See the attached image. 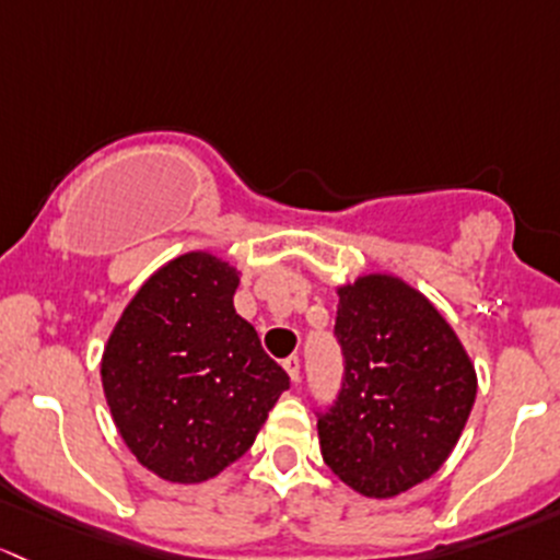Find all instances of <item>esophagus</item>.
<instances>
[{"instance_id": "1", "label": "esophagus", "mask_w": 560, "mask_h": 560, "mask_svg": "<svg viewBox=\"0 0 560 560\" xmlns=\"http://www.w3.org/2000/svg\"><path fill=\"white\" fill-rule=\"evenodd\" d=\"M282 366H285V372H288V377H291V383L296 385L299 377H302V364H299L296 355H291V359L282 361Z\"/></svg>"}]
</instances>
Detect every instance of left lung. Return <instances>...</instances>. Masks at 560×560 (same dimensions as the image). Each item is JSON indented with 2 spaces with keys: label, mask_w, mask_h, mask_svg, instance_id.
Returning <instances> with one entry per match:
<instances>
[{
  "label": "left lung",
  "mask_w": 560,
  "mask_h": 560,
  "mask_svg": "<svg viewBox=\"0 0 560 560\" xmlns=\"http://www.w3.org/2000/svg\"><path fill=\"white\" fill-rule=\"evenodd\" d=\"M339 401L318 420L323 460L355 493L394 499L436 475L469 420L477 372L425 293L390 272L337 285Z\"/></svg>",
  "instance_id": "8db88e82"
}]
</instances>
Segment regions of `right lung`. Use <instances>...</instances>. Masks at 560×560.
Instances as JSON below:
<instances>
[{
  "mask_svg": "<svg viewBox=\"0 0 560 560\" xmlns=\"http://www.w3.org/2000/svg\"><path fill=\"white\" fill-rule=\"evenodd\" d=\"M240 278L215 253H180L142 282L109 331L102 388L113 423L166 482L221 475L288 388V374L234 310Z\"/></svg>",
  "mask_w": 560,
  "mask_h": 560,
  "instance_id": "obj_1",
  "label": "right lung"
}]
</instances>
